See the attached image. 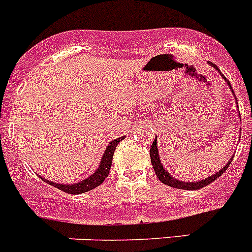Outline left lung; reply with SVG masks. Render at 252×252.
<instances>
[{"mask_svg": "<svg viewBox=\"0 0 252 252\" xmlns=\"http://www.w3.org/2000/svg\"><path fill=\"white\" fill-rule=\"evenodd\" d=\"M209 65H212L213 68H215L216 70H217V72L222 75V78H223V81L226 82L227 84H228L231 92H232L233 95H235V92H233L232 86H231L230 81H228V79H226V77H224V75L222 74L221 72H220V69H218V66L215 65V64H213V63H209ZM237 107H239V104H237ZM239 116H241V115H240V112H239ZM150 159H151V164H153L154 170H155V174L158 175V178H159V180H160V182H161V183L166 184V186H169V187H173V188L186 189V190H195V189H201V188H203V187L208 186V184H211V183H212V182H215V180L217 179L218 177H221V175L223 174L224 171L227 170L228 165H230L231 162H232L233 157H231L230 160H228V162H227L226 165H224L222 169H220V170H218L217 173H216V174L211 175V177L206 178V179L197 180V182H183V180H179V179H177V178L173 177V175H170V173H169V171L166 170L165 168H164L161 160H160L159 149H158V139H157V136H155V140H154L153 145H151V148H150Z\"/></svg>", "mask_w": 252, "mask_h": 252, "instance_id": "1", "label": "left lung"}]
</instances>
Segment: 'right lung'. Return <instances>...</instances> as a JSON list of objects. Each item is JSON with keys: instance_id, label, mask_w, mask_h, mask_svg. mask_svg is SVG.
I'll return each instance as SVG.
<instances>
[{"instance_id": "add662e5", "label": "right lung", "mask_w": 252, "mask_h": 252, "mask_svg": "<svg viewBox=\"0 0 252 252\" xmlns=\"http://www.w3.org/2000/svg\"><path fill=\"white\" fill-rule=\"evenodd\" d=\"M126 136H121L119 139H115L107 145L106 150H104L103 155H102L101 162H99L97 170L93 173L91 177L86 178L82 182H78V183L73 184H66V183H54V182H50V180L45 179L43 177H39L45 182V183L50 184V186L55 187V188L63 190V192L68 193V194H81V193H86L88 190H92L93 188L98 187L99 184H102L104 182L107 177H108V173H110L111 165H112V159H113V153L116 150V146L119 145V142L122 141Z\"/></svg>"}]
</instances>
